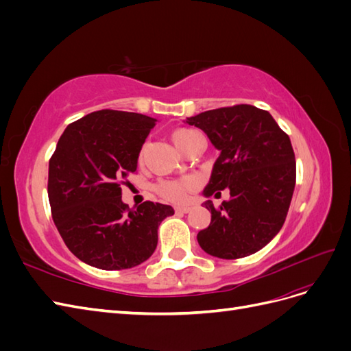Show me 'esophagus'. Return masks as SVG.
<instances>
[{"instance_id": "esophagus-1", "label": "esophagus", "mask_w": 351, "mask_h": 351, "mask_svg": "<svg viewBox=\"0 0 351 351\" xmlns=\"http://www.w3.org/2000/svg\"><path fill=\"white\" fill-rule=\"evenodd\" d=\"M174 210L177 212V214H189V212L192 210V208H190V206H176Z\"/></svg>"}]
</instances>
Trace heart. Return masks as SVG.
<instances>
[{
    "instance_id": "1",
    "label": "heart",
    "mask_w": 351,
    "mask_h": 351,
    "mask_svg": "<svg viewBox=\"0 0 351 351\" xmlns=\"http://www.w3.org/2000/svg\"><path fill=\"white\" fill-rule=\"evenodd\" d=\"M171 141L178 147L180 151L189 154L193 147L202 142L200 136L192 130V129H177L171 133ZM145 156V146L139 154V159L142 161ZM196 187V183L193 178L190 177H182V178H164L159 180L155 184L154 190L161 196L162 199L173 202V204H180V202H184L187 195L192 192Z\"/></svg>"
}]
</instances>
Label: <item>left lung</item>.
I'll return each mask as SVG.
<instances>
[{"label": "left lung", "instance_id": "obj_1", "mask_svg": "<svg viewBox=\"0 0 351 351\" xmlns=\"http://www.w3.org/2000/svg\"><path fill=\"white\" fill-rule=\"evenodd\" d=\"M204 130L221 152L212 169L206 197L230 190V200L205 206L210 224L197 232L199 246L221 259L256 253L278 234L295 184V158L290 137L272 115L240 104L200 112L186 120Z\"/></svg>", "mask_w": 351, "mask_h": 351}]
</instances>
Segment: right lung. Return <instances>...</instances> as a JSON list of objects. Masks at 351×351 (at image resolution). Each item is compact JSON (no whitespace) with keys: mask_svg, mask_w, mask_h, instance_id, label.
Wrapping results in <instances>:
<instances>
[{"mask_svg":"<svg viewBox=\"0 0 351 351\" xmlns=\"http://www.w3.org/2000/svg\"><path fill=\"white\" fill-rule=\"evenodd\" d=\"M155 121L137 112H90L67 125L49 159L52 219L69 250L90 267L120 271L149 259L159 224L174 214L169 205L146 200L130 209L121 200Z\"/></svg>","mask_w":351,"mask_h":351,"instance_id":"1","label":"right lung"}]
</instances>
